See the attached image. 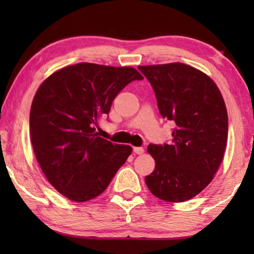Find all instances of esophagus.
Instances as JSON below:
<instances>
[{
  "mask_svg": "<svg viewBox=\"0 0 254 254\" xmlns=\"http://www.w3.org/2000/svg\"><path fill=\"white\" fill-rule=\"evenodd\" d=\"M134 152H135V154H136V155H142V154H143V152H144V149L142 148V147H135V148H134Z\"/></svg>",
  "mask_w": 254,
  "mask_h": 254,
  "instance_id": "34e87169",
  "label": "esophagus"
}]
</instances>
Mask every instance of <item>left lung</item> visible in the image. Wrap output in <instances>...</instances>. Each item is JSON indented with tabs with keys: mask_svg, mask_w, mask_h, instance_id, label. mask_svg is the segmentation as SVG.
<instances>
[{
	"mask_svg": "<svg viewBox=\"0 0 254 254\" xmlns=\"http://www.w3.org/2000/svg\"><path fill=\"white\" fill-rule=\"evenodd\" d=\"M154 89L158 111L175 124L170 143L148 145L155 159L145 184L169 202L192 199L206 189L228 140V113L220 90L206 74L185 64L138 67Z\"/></svg>",
	"mask_w": 254,
	"mask_h": 254,
	"instance_id": "obj_1",
	"label": "left lung"
}]
</instances>
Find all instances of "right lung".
Listing matches in <instances>:
<instances>
[{
  "label": "right lung",
  "mask_w": 254,
  "mask_h": 254,
  "mask_svg": "<svg viewBox=\"0 0 254 254\" xmlns=\"http://www.w3.org/2000/svg\"><path fill=\"white\" fill-rule=\"evenodd\" d=\"M143 79L130 67L77 64L39 86L30 111L34 155L52 186L76 202L98 196L131 154V147L98 136L95 126L118 93Z\"/></svg>",
  "instance_id": "add662e5"
}]
</instances>
